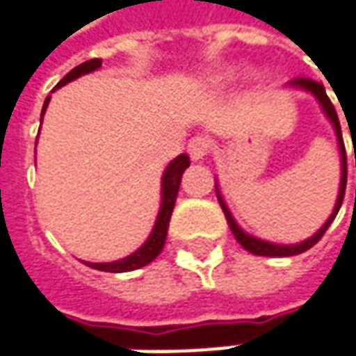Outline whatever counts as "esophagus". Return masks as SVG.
Segmentation results:
<instances>
[{
	"label": "esophagus",
	"instance_id": "esophagus-1",
	"mask_svg": "<svg viewBox=\"0 0 356 356\" xmlns=\"http://www.w3.org/2000/svg\"><path fill=\"white\" fill-rule=\"evenodd\" d=\"M209 149H211V141H209V138H202V136H197V138H193L187 143V152H189L193 161L204 159V155L209 154Z\"/></svg>",
	"mask_w": 356,
	"mask_h": 356
}]
</instances>
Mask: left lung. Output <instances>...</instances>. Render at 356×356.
I'll return each instance as SVG.
<instances>
[{"label": "left lung", "instance_id": "8db88e82", "mask_svg": "<svg viewBox=\"0 0 356 356\" xmlns=\"http://www.w3.org/2000/svg\"><path fill=\"white\" fill-rule=\"evenodd\" d=\"M288 86L289 88H300V90H303V92L313 94V96L317 98L319 106H321V110H323V114L327 116V120L331 122V126H333V129H335V136H337V143H339V154H341V183H339V195H337V201H335V207H333V213H331V216L325 220L323 227L319 228L313 236L301 240V242H298V244H276V242H268V240L256 238V236H252V234H248L246 230H242V228L238 227V222L234 220L232 213L228 211L227 201H225L222 193H220V189H218V183H216L215 185L216 197H218V202H220V207H222V213H225V216H227L228 227H230V230H232L234 238L238 240V244L244 248V250L252 252V254H256V256L284 258V256H296V254H301V252L309 250L312 246H315V244L321 240V236L325 234V230L331 227V222L335 220L339 209H341V204H343L345 187H347V154H345V143H343L341 124H339V118H337V112H335V108H333L331 100H329V96H327V92H325L323 84H321V82H315V80L312 79H296V80H291Z\"/></svg>", "mask_w": 356, "mask_h": 356}]
</instances>
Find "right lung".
<instances>
[{
	"mask_svg": "<svg viewBox=\"0 0 356 356\" xmlns=\"http://www.w3.org/2000/svg\"><path fill=\"white\" fill-rule=\"evenodd\" d=\"M102 67V58H90L86 63H82L79 67H74L68 72L65 79L56 84V88L65 86L72 80L80 79L88 72H94ZM55 88V90H56ZM51 102V96H47L43 104V112H41V122H43L44 112H47V106ZM191 165L189 157L185 154L177 155L163 171V177H161V204H159V213L155 218V225L152 228V234L147 236V240L141 244L140 248L136 252H131L129 256L116 260V262H84L86 266H90L94 270H100V272H131V270H138L143 268L149 262H154L155 258L161 254L163 246H165L167 238V228H169V220H171V213H173V207H175V199H177L179 185H181V177L185 173V169Z\"/></svg>",
	"mask_w": 356,
	"mask_h": 356,
	"instance_id": "right-lung-1",
	"label": "right lung"
}]
</instances>
